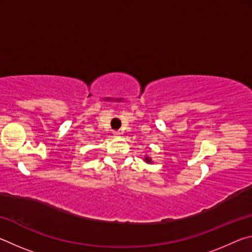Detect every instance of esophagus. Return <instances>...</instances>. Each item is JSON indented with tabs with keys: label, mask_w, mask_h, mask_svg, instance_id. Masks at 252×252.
Wrapping results in <instances>:
<instances>
[{
	"label": "esophagus",
	"mask_w": 252,
	"mask_h": 252,
	"mask_svg": "<svg viewBox=\"0 0 252 252\" xmlns=\"http://www.w3.org/2000/svg\"><path fill=\"white\" fill-rule=\"evenodd\" d=\"M113 135L117 136V138H118V136L121 135V133H120V132H119V131H113Z\"/></svg>",
	"instance_id": "esophagus-1"
}]
</instances>
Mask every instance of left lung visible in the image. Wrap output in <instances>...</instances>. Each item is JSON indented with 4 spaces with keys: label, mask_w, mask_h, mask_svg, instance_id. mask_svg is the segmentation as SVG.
Wrapping results in <instances>:
<instances>
[{
    "label": "left lung",
    "mask_w": 252,
    "mask_h": 252,
    "mask_svg": "<svg viewBox=\"0 0 252 252\" xmlns=\"http://www.w3.org/2000/svg\"><path fill=\"white\" fill-rule=\"evenodd\" d=\"M144 161L148 162V163H150V162H151V159H150V158H149V157H146V158H144Z\"/></svg>",
    "instance_id": "1"
}]
</instances>
